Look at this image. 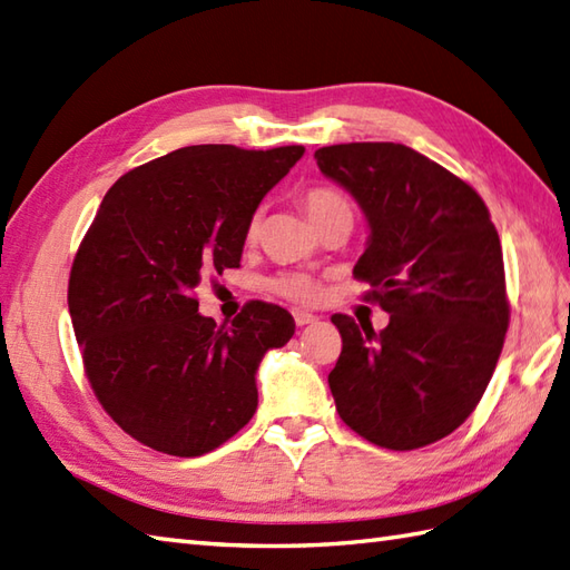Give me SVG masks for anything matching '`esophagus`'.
Masks as SVG:
<instances>
[{
    "label": "esophagus",
    "instance_id": "obj_1",
    "mask_svg": "<svg viewBox=\"0 0 570 570\" xmlns=\"http://www.w3.org/2000/svg\"><path fill=\"white\" fill-rule=\"evenodd\" d=\"M294 321H296V325H301V328H304V325L316 323L318 318L313 316V313H308V311H294Z\"/></svg>",
    "mask_w": 570,
    "mask_h": 570
}]
</instances>
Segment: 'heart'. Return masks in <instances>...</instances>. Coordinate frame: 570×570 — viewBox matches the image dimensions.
<instances>
[{"instance_id":"1","label":"heart","mask_w":570,"mask_h":570,"mask_svg":"<svg viewBox=\"0 0 570 570\" xmlns=\"http://www.w3.org/2000/svg\"><path fill=\"white\" fill-rule=\"evenodd\" d=\"M304 208L311 217L313 225H321L325 220H333V217H353V208H350L347 198L343 196L341 190L335 188H311L304 196ZM257 229V220L249 223V235H254ZM272 288L276 294H282L288 301H298V304H308L318 296V284L316 278L308 274H278L276 278H272Z\"/></svg>"}]
</instances>
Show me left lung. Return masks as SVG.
I'll return each instance as SVG.
<instances>
[{
  "label": "left lung",
  "mask_w": 570,
  "mask_h": 570,
  "mask_svg": "<svg viewBox=\"0 0 570 570\" xmlns=\"http://www.w3.org/2000/svg\"><path fill=\"white\" fill-rule=\"evenodd\" d=\"M316 161L365 215L353 274L390 313L380 333L331 318L343 337L328 374L337 414L392 451L441 441L485 394L510 325L498 229L465 180L404 144H333Z\"/></svg>",
  "instance_id": "1"
}]
</instances>
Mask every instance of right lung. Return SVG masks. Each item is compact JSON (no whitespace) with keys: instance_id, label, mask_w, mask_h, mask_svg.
<instances>
[{"instance_id":"right-lung-1","label":"right lung","mask_w":570,"mask_h":570,"mask_svg":"<svg viewBox=\"0 0 570 570\" xmlns=\"http://www.w3.org/2000/svg\"><path fill=\"white\" fill-rule=\"evenodd\" d=\"M304 151L198 144L107 190L72 262L68 308L92 392L131 439L196 458L254 416L259 362L292 341V313L252 301L217 325L193 288L239 266L254 210Z\"/></svg>"}]
</instances>
